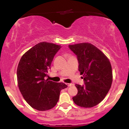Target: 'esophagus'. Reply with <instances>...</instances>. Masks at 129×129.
<instances>
[{"label": "esophagus", "mask_w": 129, "mask_h": 129, "mask_svg": "<svg viewBox=\"0 0 129 129\" xmlns=\"http://www.w3.org/2000/svg\"><path fill=\"white\" fill-rule=\"evenodd\" d=\"M66 85H68V86H69V87H70V86H72V84L67 83V84H66Z\"/></svg>", "instance_id": "1"}]
</instances>
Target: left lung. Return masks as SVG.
Masks as SVG:
<instances>
[{"mask_svg":"<svg viewBox=\"0 0 129 129\" xmlns=\"http://www.w3.org/2000/svg\"><path fill=\"white\" fill-rule=\"evenodd\" d=\"M76 54L79 71L83 75L84 85L76 84L78 94L73 97L74 103L80 107L90 108L103 101L112 83V66L101 50L89 43L69 45Z\"/></svg>","mask_w":129,"mask_h":129,"instance_id":"obj_1","label":"left lung"}]
</instances>
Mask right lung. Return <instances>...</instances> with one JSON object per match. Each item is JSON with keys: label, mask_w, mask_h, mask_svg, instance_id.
<instances>
[{"label": "right lung", "mask_w": 129, "mask_h": 129, "mask_svg": "<svg viewBox=\"0 0 129 129\" xmlns=\"http://www.w3.org/2000/svg\"><path fill=\"white\" fill-rule=\"evenodd\" d=\"M61 46L40 42L22 56L17 70L18 86L23 98L31 107L40 111L54 107L64 83L46 79L54 56Z\"/></svg>", "instance_id": "obj_1"}]
</instances>
